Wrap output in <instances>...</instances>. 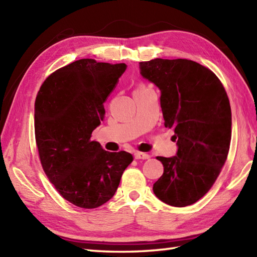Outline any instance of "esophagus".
I'll list each match as a JSON object with an SVG mask.
<instances>
[{
  "label": "esophagus",
  "mask_w": 257,
  "mask_h": 257,
  "mask_svg": "<svg viewBox=\"0 0 257 257\" xmlns=\"http://www.w3.org/2000/svg\"><path fill=\"white\" fill-rule=\"evenodd\" d=\"M135 158L136 159H143V160H146V159H149L150 156L147 155V154H144V152H136L135 154Z\"/></svg>",
  "instance_id": "esophagus-1"
}]
</instances>
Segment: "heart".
Masks as SVG:
<instances>
[{
    "mask_svg": "<svg viewBox=\"0 0 257 257\" xmlns=\"http://www.w3.org/2000/svg\"><path fill=\"white\" fill-rule=\"evenodd\" d=\"M143 88H146L145 85H139V86L137 87V89H143Z\"/></svg>",
    "mask_w": 257,
    "mask_h": 257,
    "instance_id": "obj_1",
    "label": "heart"
}]
</instances>
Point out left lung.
<instances>
[{"label": "left lung", "instance_id": "8db88e82", "mask_svg": "<svg viewBox=\"0 0 257 257\" xmlns=\"http://www.w3.org/2000/svg\"><path fill=\"white\" fill-rule=\"evenodd\" d=\"M139 64L143 77L161 90L165 125L178 146L177 156L157 157L165 169L154 192L169 205H191L209 192L226 161L230 100L217 76L199 63L155 58Z\"/></svg>", "mask_w": 257, "mask_h": 257}]
</instances>
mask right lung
<instances>
[{"instance_id":"right-lung-1","label":"right lung","mask_w":257,"mask_h":257,"mask_svg":"<svg viewBox=\"0 0 257 257\" xmlns=\"http://www.w3.org/2000/svg\"><path fill=\"white\" fill-rule=\"evenodd\" d=\"M125 68L83 58L52 73L37 92L34 127L43 170L65 200L83 209L110 200L134 160L129 152H109L90 140Z\"/></svg>"}]
</instances>
